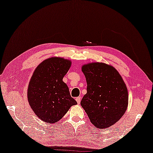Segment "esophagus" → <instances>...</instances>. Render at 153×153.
Listing matches in <instances>:
<instances>
[{"label":"esophagus","instance_id":"esophagus-1","mask_svg":"<svg viewBox=\"0 0 153 153\" xmlns=\"http://www.w3.org/2000/svg\"><path fill=\"white\" fill-rule=\"evenodd\" d=\"M76 102H77V104H79V103H80V100H81L80 97H76Z\"/></svg>","mask_w":153,"mask_h":153}]
</instances>
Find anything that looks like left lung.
I'll return each instance as SVG.
<instances>
[{"label": "left lung", "instance_id": "1", "mask_svg": "<svg viewBox=\"0 0 153 153\" xmlns=\"http://www.w3.org/2000/svg\"><path fill=\"white\" fill-rule=\"evenodd\" d=\"M87 93L80 102L91 122L99 128L110 127L126 112L128 94L119 73L112 66L102 62L84 65Z\"/></svg>", "mask_w": 153, "mask_h": 153}]
</instances>
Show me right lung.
I'll return each mask as SVG.
<instances>
[{"label": "right lung", "mask_w": 153, "mask_h": 153, "mask_svg": "<svg viewBox=\"0 0 153 153\" xmlns=\"http://www.w3.org/2000/svg\"><path fill=\"white\" fill-rule=\"evenodd\" d=\"M71 62L62 58H50L34 71L27 90V99L36 116L53 124L62 119L77 102L71 96L69 87L62 81Z\"/></svg>", "instance_id": "obj_1"}]
</instances>
